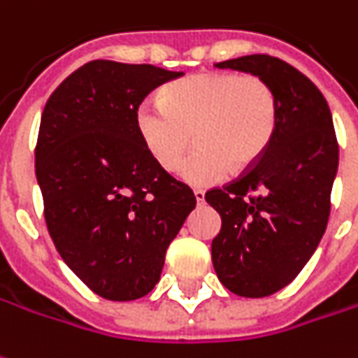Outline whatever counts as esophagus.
I'll return each instance as SVG.
<instances>
[{"mask_svg":"<svg viewBox=\"0 0 358 358\" xmlns=\"http://www.w3.org/2000/svg\"><path fill=\"white\" fill-rule=\"evenodd\" d=\"M194 198L198 203H203L206 201V194H203V189H194Z\"/></svg>","mask_w":358,"mask_h":358,"instance_id":"obj_1","label":"esophagus"}]
</instances>
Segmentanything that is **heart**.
<instances>
[{
	"instance_id": "heart-1",
	"label": "heart",
	"mask_w": 358,
	"mask_h": 358,
	"mask_svg": "<svg viewBox=\"0 0 358 358\" xmlns=\"http://www.w3.org/2000/svg\"><path fill=\"white\" fill-rule=\"evenodd\" d=\"M278 127V97L257 74L198 72L170 84L162 99H145L135 129L150 159L174 172L192 141L198 148L184 160L180 176L211 186L255 166Z\"/></svg>"
}]
</instances>
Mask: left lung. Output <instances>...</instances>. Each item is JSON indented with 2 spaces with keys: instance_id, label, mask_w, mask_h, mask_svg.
Segmentation results:
<instances>
[{
  "instance_id": "1",
  "label": "left lung",
  "mask_w": 358,
  "mask_h": 358,
  "mask_svg": "<svg viewBox=\"0 0 358 358\" xmlns=\"http://www.w3.org/2000/svg\"><path fill=\"white\" fill-rule=\"evenodd\" d=\"M215 66L262 76L278 97V127L261 160L206 194L221 215L211 241L217 278L237 296L264 298L288 286L322 241L339 145L323 94L288 62L249 55Z\"/></svg>"
}]
</instances>
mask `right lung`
<instances>
[{
  "instance_id": "add662e5",
  "label": "right lung",
  "mask_w": 358,
  "mask_h": 358,
  "mask_svg": "<svg viewBox=\"0 0 358 358\" xmlns=\"http://www.w3.org/2000/svg\"><path fill=\"white\" fill-rule=\"evenodd\" d=\"M182 76L152 64L92 60L48 97L35 148L45 221L62 261L97 296H147L194 192L150 159L135 111Z\"/></svg>"
}]
</instances>
